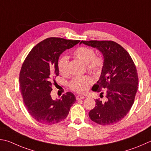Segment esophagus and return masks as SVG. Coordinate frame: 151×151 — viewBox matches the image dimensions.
Returning <instances> with one entry per match:
<instances>
[{
    "label": "esophagus",
    "mask_w": 151,
    "mask_h": 151,
    "mask_svg": "<svg viewBox=\"0 0 151 151\" xmlns=\"http://www.w3.org/2000/svg\"><path fill=\"white\" fill-rule=\"evenodd\" d=\"M85 98L84 96H83V95H77L76 96V99L78 100H83L84 99V98Z\"/></svg>",
    "instance_id": "34e87169"
}]
</instances>
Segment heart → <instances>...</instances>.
Instances as JSON below:
<instances>
[{
    "label": "heart",
    "instance_id": "b5f03b06",
    "mask_svg": "<svg viewBox=\"0 0 151 151\" xmlns=\"http://www.w3.org/2000/svg\"><path fill=\"white\" fill-rule=\"evenodd\" d=\"M74 56L81 60L89 70L96 72L99 70L103 65V60L100 57L95 56L94 49L88 47H78L73 52ZM68 57L63 56L58 61V69L62 75L67 73ZM92 83V79L88 76H76L70 83V87L74 91L78 93H83L86 91L88 85Z\"/></svg>",
    "mask_w": 151,
    "mask_h": 151
}]
</instances>
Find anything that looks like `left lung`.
<instances>
[{
  "instance_id": "left-lung-1",
  "label": "left lung",
  "mask_w": 151,
  "mask_h": 151,
  "mask_svg": "<svg viewBox=\"0 0 151 151\" xmlns=\"http://www.w3.org/2000/svg\"><path fill=\"white\" fill-rule=\"evenodd\" d=\"M81 43L96 48L104 57L101 75L92 90L106 88V98L105 102L96 100L90 118L100 125L114 124L127 114L134 103L139 82L135 65L128 52L116 42L92 40Z\"/></svg>"
}]
</instances>
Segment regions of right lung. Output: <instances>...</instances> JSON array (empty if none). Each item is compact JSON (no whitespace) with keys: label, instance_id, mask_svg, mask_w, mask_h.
<instances>
[{"label":"right lung","instance_id":"obj_1","mask_svg":"<svg viewBox=\"0 0 151 151\" xmlns=\"http://www.w3.org/2000/svg\"><path fill=\"white\" fill-rule=\"evenodd\" d=\"M80 42L59 37H49L33 47L20 73L21 94L33 118L43 124H55L65 119L76 98L68 92L59 100L51 96V81L58 76V61L62 53Z\"/></svg>","mask_w":151,"mask_h":151}]
</instances>
